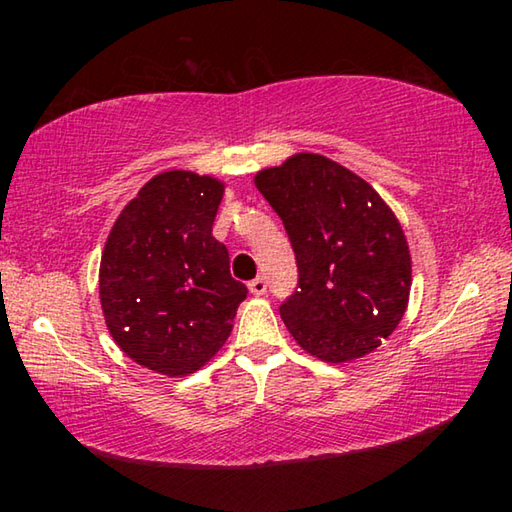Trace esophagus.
I'll list each match as a JSON object with an SVG mask.
<instances>
[{
	"instance_id": "esophagus-1",
	"label": "esophagus",
	"mask_w": 512,
	"mask_h": 512,
	"mask_svg": "<svg viewBox=\"0 0 512 512\" xmlns=\"http://www.w3.org/2000/svg\"><path fill=\"white\" fill-rule=\"evenodd\" d=\"M266 287H268V284H266L264 277H255V280L248 284V289H250V293H253V296H264Z\"/></svg>"
}]
</instances>
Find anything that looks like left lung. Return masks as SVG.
<instances>
[{"mask_svg": "<svg viewBox=\"0 0 512 512\" xmlns=\"http://www.w3.org/2000/svg\"><path fill=\"white\" fill-rule=\"evenodd\" d=\"M255 185L296 253L298 289L280 305L293 339L329 363L379 348L411 291L409 246L391 207L357 173L316 153L259 171Z\"/></svg>", "mask_w": 512, "mask_h": 512, "instance_id": "8db88e82", "label": "left lung"}]
</instances>
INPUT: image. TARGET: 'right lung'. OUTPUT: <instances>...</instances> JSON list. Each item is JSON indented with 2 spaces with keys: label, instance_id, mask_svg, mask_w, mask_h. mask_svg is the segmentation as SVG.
Listing matches in <instances>:
<instances>
[{
  "label": "right lung",
  "instance_id": "obj_1",
  "mask_svg": "<svg viewBox=\"0 0 512 512\" xmlns=\"http://www.w3.org/2000/svg\"><path fill=\"white\" fill-rule=\"evenodd\" d=\"M223 183L192 171L151 178L112 225L99 296L112 339L140 366L178 377L219 352L244 282L212 237Z\"/></svg>",
  "mask_w": 512,
  "mask_h": 512
}]
</instances>
